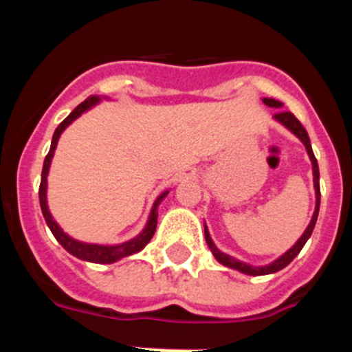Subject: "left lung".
<instances>
[{
  "label": "left lung",
  "mask_w": 352,
  "mask_h": 352,
  "mask_svg": "<svg viewBox=\"0 0 352 352\" xmlns=\"http://www.w3.org/2000/svg\"><path fill=\"white\" fill-rule=\"evenodd\" d=\"M263 102L268 105V107H275V109H280L282 105H284L282 102L275 100V98H263ZM273 118H275L278 123H282L285 129L291 130V132L294 133V135H296V138L300 139L301 142H303L305 148H307V153H309L310 162H312L314 188H316V210H314L312 220H310V223L307 226V229H305V232L300 236V239H298L296 243L292 245V247L289 248L285 254H282L278 259H275L273 263L266 264V266H252V264L243 263V261H238V259H234L232 256H227V254L220 252L219 248L214 247L213 239H211L210 232H208L206 223H204V236H206V243H208V247L211 248V252H213L214 259L219 261L220 264H223V266H227V268H232V270H236V272H241V273H245V275H252V276L270 275V273L280 272L282 268H285V266H287V264L291 263V261L294 259L298 254H300L301 248H303L305 243H307V239L312 236L314 227H316V222H317V214H319V204H321V188H319V166H317V160H316V157H314L312 144H310L309 133H307V130H305V126L301 125L300 121L296 120V116H294L292 113H289V111H278V113H276Z\"/></svg>",
  "instance_id": "8db88e82"
}]
</instances>
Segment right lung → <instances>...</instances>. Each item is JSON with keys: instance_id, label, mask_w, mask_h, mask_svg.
Returning a JSON list of instances; mask_svg holds the SVG:
<instances>
[{"instance_id": "right-lung-1", "label": "right lung", "mask_w": 352, "mask_h": 352, "mask_svg": "<svg viewBox=\"0 0 352 352\" xmlns=\"http://www.w3.org/2000/svg\"><path fill=\"white\" fill-rule=\"evenodd\" d=\"M102 98L98 95H91L88 96L82 104L77 105L63 121H61L58 129L54 130V135H52V142H51V149H49L47 157L43 160V169H42V182H40V188H38V197H40V208H42L43 219L47 222L49 229L54 234V238L60 241L61 247L65 248L67 252H70L72 256H76L77 259L82 261H89V263H98V264H113L116 261L123 259V257L133 256V254H138L141 252L146 245L149 243V239L153 238L155 229H157V217H158V204L162 203V199L166 197L169 194V190L162 192L160 195L155 201L153 208H151V213H149V219L146 222V227L142 229V232L139 236H135L130 241H125V243L120 245H96V243H84V241H77L72 236H68L67 232L61 229L56 220L52 219L51 211H49L47 206V174H49V167H51V160L54 157V149L58 146V141H60V135L63 133V130L67 129L70 123L77 120L80 114H84L86 111H89L91 107H95Z\"/></svg>"}]
</instances>
